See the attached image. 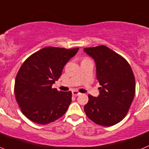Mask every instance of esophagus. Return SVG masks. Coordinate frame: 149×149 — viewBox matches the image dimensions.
I'll return each mask as SVG.
<instances>
[{
	"label": "esophagus",
	"instance_id": "esophagus-1",
	"mask_svg": "<svg viewBox=\"0 0 149 149\" xmlns=\"http://www.w3.org/2000/svg\"><path fill=\"white\" fill-rule=\"evenodd\" d=\"M72 93H73V96H79V95L81 94V93H80L79 92L77 91H72Z\"/></svg>",
	"mask_w": 149,
	"mask_h": 149
}]
</instances>
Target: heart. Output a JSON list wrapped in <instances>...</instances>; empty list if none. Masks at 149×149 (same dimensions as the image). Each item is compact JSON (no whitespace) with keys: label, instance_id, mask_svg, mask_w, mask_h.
<instances>
[{"label":"heart","instance_id":"obj_1","mask_svg":"<svg viewBox=\"0 0 149 149\" xmlns=\"http://www.w3.org/2000/svg\"><path fill=\"white\" fill-rule=\"evenodd\" d=\"M86 59H88V58H84V59H83V60H86Z\"/></svg>","mask_w":149,"mask_h":149}]
</instances>
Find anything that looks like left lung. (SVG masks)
<instances>
[{
	"instance_id": "obj_1",
	"label": "left lung",
	"mask_w": 149,
	"mask_h": 149,
	"mask_svg": "<svg viewBox=\"0 0 149 149\" xmlns=\"http://www.w3.org/2000/svg\"><path fill=\"white\" fill-rule=\"evenodd\" d=\"M94 59L96 77L101 85L97 98L88 95L84 107L96 124L111 126L126 116L135 95V78L128 61L104 45L84 48Z\"/></svg>"
}]
</instances>
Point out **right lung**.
<instances>
[{
  "label": "right lung",
  "mask_w": 149,
  "mask_h": 149,
  "mask_svg": "<svg viewBox=\"0 0 149 149\" xmlns=\"http://www.w3.org/2000/svg\"><path fill=\"white\" fill-rule=\"evenodd\" d=\"M79 48L47 47L29 56L15 81L16 101L23 114L34 123L45 125L61 117L71 103L72 92L52 88L64 66Z\"/></svg>",
  "instance_id": "add662e5"
}]
</instances>
